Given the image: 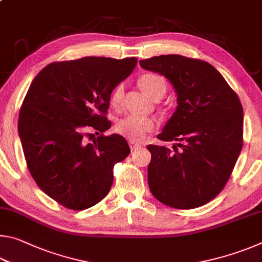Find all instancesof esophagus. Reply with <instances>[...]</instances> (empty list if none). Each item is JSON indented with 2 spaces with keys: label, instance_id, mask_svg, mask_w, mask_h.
<instances>
[{
  "label": "esophagus",
  "instance_id": "obj_1",
  "mask_svg": "<svg viewBox=\"0 0 262 262\" xmlns=\"http://www.w3.org/2000/svg\"><path fill=\"white\" fill-rule=\"evenodd\" d=\"M128 144H129V147H130L132 150H136V149H139L141 147V144L139 143V142H136L134 140L128 141Z\"/></svg>",
  "mask_w": 262,
  "mask_h": 262
}]
</instances>
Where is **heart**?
Segmentation results:
<instances>
[{
  "mask_svg": "<svg viewBox=\"0 0 262 262\" xmlns=\"http://www.w3.org/2000/svg\"><path fill=\"white\" fill-rule=\"evenodd\" d=\"M139 85L144 94L150 98L161 99L167 90V83L165 78L157 74H144L139 79ZM123 99V85L119 84L111 95V104L114 107H119ZM155 128V119L149 117L130 114L120 119L115 123V130L119 134L132 140H143L149 132Z\"/></svg>",
  "mask_w": 262,
  "mask_h": 262,
  "instance_id": "obj_1",
  "label": "heart"
}]
</instances>
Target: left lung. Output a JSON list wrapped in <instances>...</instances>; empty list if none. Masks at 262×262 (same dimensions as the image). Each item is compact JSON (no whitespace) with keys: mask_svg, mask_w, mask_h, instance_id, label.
I'll return each instance as SVG.
<instances>
[{"mask_svg":"<svg viewBox=\"0 0 262 262\" xmlns=\"http://www.w3.org/2000/svg\"><path fill=\"white\" fill-rule=\"evenodd\" d=\"M168 79L177 108L158 139L177 141L173 151L148 145L150 192L177 209L206 205L227 184L243 147V107L224 77L206 61L181 55L141 60Z\"/></svg>","mask_w":262,"mask_h":262,"instance_id":"8db88e82","label":"left lung"}]
</instances>
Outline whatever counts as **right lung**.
<instances>
[{"mask_svg":"<svg viewBox=\"0 0 262 262\" xmlns=\"http://www.w3.org/2000/svg\"><path fill=\"white\" fill-rule=\"evenodd\" d=\"M136 57L86 56L53 62L31 83L18 118V134L29 171L53 200L74 210L95 206L113 184V167L130 152L122 136L104 133L114 88L127 78Z\"/></svg>","mask_w":262,"mask_h":262,"instance_id":"add662e5","label":"right lung"}]
</instances>
